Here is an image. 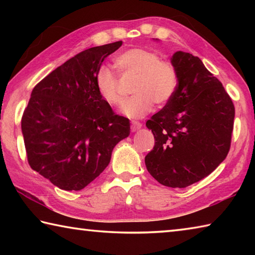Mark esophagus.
Here are the masks:
<instances>
[{
	"label": "esophagus",
	"mask_w": 255,
	"mask_h": 255,
	"mask_svg": "<svg viewBox=\"0 0 255 255\" xmlns=\"http://www.w3.org/2000/svg\"><path fill=\"white\" fill-rule=\"evenodd\" d=\"M141 128V124L138 123V122H131V130L132 131H136L138 129Z\"/></svg>",
	"instance_id": "obj_1"
}]
</instances>
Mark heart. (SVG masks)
<instances>
[{
	"instance_id": "heart-1",
	"label": "heart",
	"mask_w": 255,
	"mask_h": 255,
	"mask_svg": "<svg viewBox=\"0 0 255 255\" xmlns=\"http://www.w3.org/2000/svg\"><path fill=\"white\" fill-rule=\"evenodd\" d=\"M115 65L122 75H133L131 96L123 105V112L129 118H141L152 110L153 103L164 106L175 96L179 75L171 62L162 60L159 55L145 48H130L115 58ZM99 96L108 106L122 103L118 77L108 66H101L94 76Z\"/></svg>"
}]
</instances>
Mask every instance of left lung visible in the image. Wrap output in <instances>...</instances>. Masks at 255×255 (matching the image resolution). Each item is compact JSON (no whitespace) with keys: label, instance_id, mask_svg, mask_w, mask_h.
Listing matches in <instances>:
<instances>
[{"label":"left lung","instance_id":"left-lung-1","mask_svg":"<svg viewBox=\"0 0 255 255\" xmlns=\"http://www.w3.org/2000/svg\"><path fill=\"white\" fill-rule=\"evenodd\" d=\"M175 96L146 122L155 138L145 156L147 171L165 187L185 188L209 175L231 148L235 108L201 59L176 51Z\"/></svg>","mask_w":255,"mask_h":255}]
</instances>
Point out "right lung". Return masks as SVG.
<instances>
[{"label": "right lung", "instance_id": "obj_1", "mask_svg": "<svg viewBox=\"0 0 255 255\" xmlns=\"http://www.w3.org/2000/svg\"><path fill=\"white\" fill-rule=\"evenodd\" d=\"M122 45L81 51L32 90L21 119L28 163L59 189L79 191L91 183L130 132L129 119L116 115L94 84L103 60Z\"/></svg>", "mask_w": 255, "mask_h": 255}]
</instances>
